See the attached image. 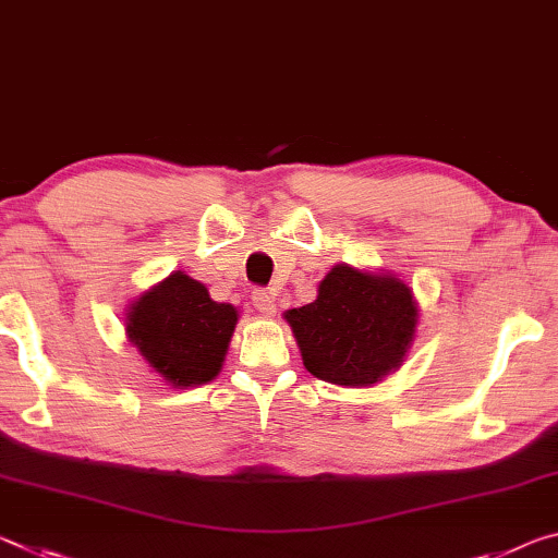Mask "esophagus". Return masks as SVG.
Instances as JSON below:
<instances>
[{"label":"esophagus","mask_w":558,"mask_h":558,"mask_svg":"<svg viewBox=\"0 0 558 558\" xmlns=\"http://www.w3.org/2000/svg\"><path fill=\"white\" fill-rule=\"evenodd\" d=\"M252 304H254V308H257L259 314H264V316H271L274 312H277V304H274V294L271 291H267V289H257L252 294Z\"/></svg>","instance_id":"34e87169"}]
</instances>
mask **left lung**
Listing matches in <instances>:
<instances>
[{"label": "left lung", "instance_id": "left-lung-1", "mask_svg": "<svg viewBox=\"0 0 558 558\" xmlns=\"http://www.w3.org/2000/svg\"><path fill=\"white\" fill-rule=\"evenodd\" d=\"M284 318L312 376L365 388L400 368L415 339L417 304L392 274L336 264L318 284L316 301L289 308Z\"/></svg>", "mask_w": 558, "mask_h": 558}]
</instances>
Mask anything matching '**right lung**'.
Returning a JSON list of instances; mask_svg holds the SVG:
<instances>
[{
    "instance_id": "obj_1",
    "label": "right lung",
    "mask_w": 558,
    "mask_h": 558,
    "mask_svg": "<svg viewBox=\"0 0 558 558\" xmlns=\"http://www.w3.org/2000/svg\"><path fill=\"white\" fill-rule=\"evenodd\" d=\"M236 308L209 299L205 284L172 271L133 301L125 333L158 376L172 388H193L222 371Z\"/></svg>"
}]
</instances>
